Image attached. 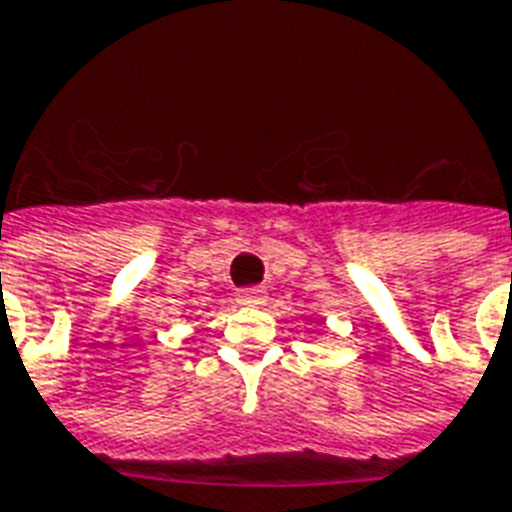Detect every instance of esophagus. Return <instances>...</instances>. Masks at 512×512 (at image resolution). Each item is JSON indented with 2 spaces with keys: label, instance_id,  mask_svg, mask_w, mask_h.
I'll list each match as a JSON object with an SVG mask.
<instances>
[{
  "label": "esophagus",
  "instance_id": "esophagus-1",
  "mask_svg": "<svg viewBox=\"0 0 512 512\" xmlns=\"http://www.w3.org/2000/svg\"><path fill=\"white\" fill-rule=\"evenodd\" d=\"M265 290L263 287H247V290H239V303L244 306H263L265 303Z\"/></svg>",
  "mask_w": 512,
  "mask_h": 512
}]
</instances>
